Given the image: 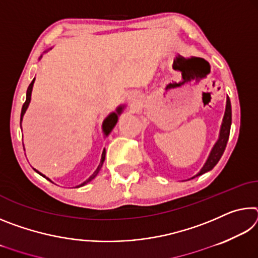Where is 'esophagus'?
Returning a JSON list of instances; mask_svg holds the SVG:
<instances>
[{"instance_id":"esophagus-1","label":"esophagus","mask_w":258,"mask_h":258,"mask_svg":"<svg viewBox=\"0 0 258 258\" xmlns=\"http://www.w3.org/2000/svg\"><path fill=\"white\" fill-rule=\"evenodd\" d=\"M130 101H131V102H134V99H133V97H130Z\"/></svg>"}]
</instances>
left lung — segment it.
Masks as SVG:
<instances>
[{
  "mask_svg": "<svg viewBox=\"0 0 258 258\" xmlns=\"http://www.w3.org/2000/svg\"><path fill=\"white\" fill-rule=\"evenodd\" d=\"M231 120H232V111H231L230 99L228 98V100H226V109H225V113H224L223 123H222V127H221V132H220V138H218V141L216 142V145L214 146L211 155H209L208 159L206 161V164L204 165L202 171H200L196 176H199L204 173L211 171V169L214 168V166L218 163V160L221 159V157H222V155H223V152L225 150L226 143H228V140H229Z\"/></svg>",
  "mask_w": 258,
  "mask_h": 258,
  "instance_id": "8db88e82",
  "label": "left lung"
}]
</instances>
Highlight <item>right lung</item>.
<instances>
[{
  "label": "right lung",
  "instance_id": "obj_1",
  "mask_svg": "<svg viewBox=\"0 0 258 258\" xmlns=\"http://www.w3.org/2000/svg\"><path fill=\"white\" fill-rule=\"evenodd\" d=\"M34 81H35V78L34 80L32 81V83H30L29 84V86H28V89H27V93H26V101L24 102V104H23V108H21V118H20V124H21V119H23V116H24V113H25V111H26V109L28 108V104H29V102H30V95H32V90H33V84H34ZM121 110H123V107H119L118 109H117L116 110V112H112V113H110V115H109L107 118H106V120L103 121V125H102V127H103V132H104V134L106 135H108L109 133H110V131L112 130V127L113 126L116 125V123H117V119H118V115L119 113L121 112ZM21 126V125H20ZM104 157H106V150L103 149V152H102V157H101V161H100V164H99V166H98V168L95 169V172L92 174V175H91L89 178H87V180L85 181V182H83L82 184H80L78 186H76V187H80V186H83V185H85L86 183H89L90 181H92L93 178L98 175V173H99V171L100 169H101V167H102V164H103V161H104ZM35 171H36V169H35ZM38 174H40V175H42L43 177H45L44 175H43V174H41L40 172L38 171H36ZM47 180H49V178H47ZM50 181V180H49Z\"/></svg>",
  "mask_w": 258,
  "mask_h": 258
}]
</instances>
